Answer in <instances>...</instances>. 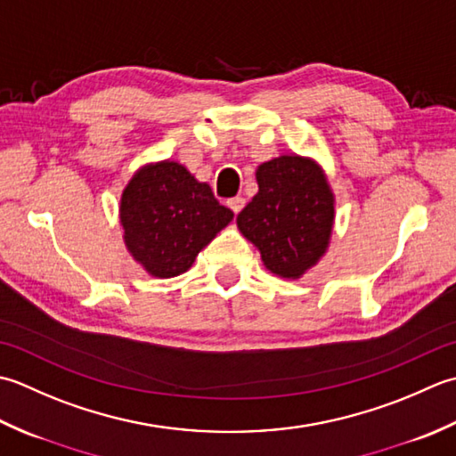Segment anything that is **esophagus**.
Masks as SVG:
<instances>
[{"mask_svg":"<svg viewBox=\"0 0 456 456\" xmlns=\"http://www.w3.org/2000/svg\"><path fill=\"white\" fill-rule=\"evenodd\" d=\"M244 204H246V200L241 199V197H234V199L228 200V207H230L232 210H234V215H238V212H240L241 208H244Z\"/></svg>","mask_w":456,"mask_h":456,"instance_id":"1","label":"esophagus"}]
</instances>
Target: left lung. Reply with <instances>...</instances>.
I'll return each instance as SVG.
<instances>
[{"instance_id": "8db88e82", "label": "left lung", "mask_w": 456, "mask_h": 456, "mask_svg": "<svg viewBox=\"0 0 456 456\" xmlns=\"http://www.w3.org/2000/svg\"><path fill=\"white\" fill-rule=\"evenodd\" d=\"M257 194L236 218L267 272L301 280L327 254L334 228V192L313 157L285 153L256 169Z\"/></svg>"}]
</instances>
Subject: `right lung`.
Instances as JSON below:
<instances>
[{
  "mask_svg": "<svg viewBox=\"0 0 456 456\" xmlns=\"http://www.w3.org/2000/svg\"><path fill=\"white\" fill-rule=\"evenodd\" d=\"M234 212L179 161L145 163L119 199V226L129 256L157 280L191 269Z\"/></svg>",
  "mask_w": 456,
  "mask_h": 456,
  "instance_id": "1",
  "label": "right lung"
}]
</instances>
